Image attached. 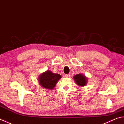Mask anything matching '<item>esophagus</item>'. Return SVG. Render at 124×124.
<instances>
[{
  "label": "esophagus",
  "instance_id": "34e87169",
  "mask_svg": "<svg viewBox=\"0 0 124 124\" xmlns=\"http://www.w3.org/2000/svg\"><path fill=\"white\" fill-rule=\"evenodd\" d=\"M64 77H66V78L70 77V75H69V74H65V75H64Z\"/></svg>",
  "mask_w": 124,
  "mask_h": 124
}]
</instances>
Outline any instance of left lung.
Returning a JSON list of instances; mask_svg holds the SVG:
<instances>
[{"instance_id":"obj_1","label":"left lung","mask_w":124,"mask_h":124,"mask_svg":"<svg viewBox=\"0 0 124 124\" xmlns=\"http://www.w3.org/2000/svg\"><path fill=\"white\" fill-rule=\"evenodd\" d=\"M73 78L76 84L79 86H85L87 83V78L82 74H76L74 76Z\"/></svg>"}]
</instances>
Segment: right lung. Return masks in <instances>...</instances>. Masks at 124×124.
<instances>
[{
	"instance_id": "right-lung-1",
	"label": "right lung",
	"mask_w": 124,
	"mask_h": 124,
	"mask_svg": "<svg viewBox=\"0 0 124 124\" xmlns=\"http://www.w3.org/2000/svg\"><path fill=\"white\" fill-rule=\"evenodd\" d=\"M61 76L58 74L53 73L50 70H47L39 76V82L42 87L46 89H52L55 87Z\"/></svg>"
}]
</instances>
